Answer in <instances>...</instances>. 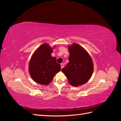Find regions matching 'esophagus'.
Returning a JSON list of instances; mask_svg holds the SVG:
<instances>
[{"label": "esophagus", "instance_id": "34e87169", "mask_svg": "<svg viewBox=\"0 0 121 121\" xmlns=\"http://www.w3.org/2000/svg\"><path fill=\"white\" fill-rule=\"evenodd\" d=\"M60 65H61V69H63V68H64V64L61 63V64H60Z\"/></svg>", "mask_w": 121, "mask_h": 121}]
</instances>
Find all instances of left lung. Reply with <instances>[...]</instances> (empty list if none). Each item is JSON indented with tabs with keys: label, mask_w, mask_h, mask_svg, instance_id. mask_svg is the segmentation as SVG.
Wrapping results in <instances>:
<instances>
[{
	"label": "left lung",
	"mask_w": 121,
	"mask_h": 121,
	"mask_svg": "<svg viewBox=\"0 0 121 121\" xmlns=\"http://www.w3.org/2000/svg\"><path fill=\"white\" fill-rule=\"evenodd\" d=\"M68 47L69 62L61 71L71 85L79 86L91 78L93 71V62L88 53L80 45L74 44Z\"/></svg>",
	"instance_id": "left-lung-1"
}]
</instances>
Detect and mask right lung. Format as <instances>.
<instances>
[{
  "label": "right lung",
  "instance_id": "add662e5",
  "mask_svg": "<svg viewBox=\"0 0 121 121\" xmlns=\"http://www.w3.org/2000/svg\"><path fill=\"white\" fill-rule=\"evenodd\" d=\"M53 49L47 43L43 44L35 51L29 63V71L35 82L44 85L49 84L54 76L60 72L61 66L56 57L51 54Z\"/></svg>",
  "mask_w": 121,
  "mask_h": 121
}]
</instances>
